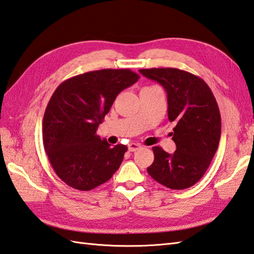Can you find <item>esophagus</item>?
Segmentation results:
<instances>
[{"label": "esophagus", "instance_id": "34e87169", "mask_svg": "<svg viewBox=\"0 0 254 254\" xmlns=\"http://www.w3.org/2000/svg\"><path fill=\"white\" fill-rule=\"evenodd\" d=\"M139 148H140V146H139L138 144H135V143L128 144V151L133 152V151H136V150H138Z\"/></svg>", "mask_w": 254, "mask_h": 254}]
</instances>
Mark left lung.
Segmentation results:
<instances>
[{
  "label": "left lung",
  "mask_w": 254,
  "mask_h": 254,
  "mask_svg": "<svg viewBox=\"0 0 254 254\" xmlns=\"http://www.w3.org/2000/svg\"><path fill=\"white\" fill-rule=\"evenodd\" d=\"M146 78L157 81L167 92L168 117L175 123L170 155L152 147L155 160L148 174L171 190H185L202 178L217 150L221 137V115L213 93L205 82L176 68L140 69Z\"/></svg>",
  "instance_id": "obj_1"
}]
</instances>
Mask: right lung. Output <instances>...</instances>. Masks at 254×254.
<instances>
[{"instance_id": "1", "label": "right lung", "mask_w": 254, "mask_h": 254, "mask_svg": "<svg viewBox=\"0 0 254 254\" xmlns=\"http://www.w3.org/2000/svg\"><path fill=\"white\" fill-rule=\"evenodd\" d=\"M129 69H102L72 76L53 94L43 118V144L63 182L87 191L119 169L127 147L110 146L96 135L116 97L137 82Z\"/></svg>"}]
</instances>
